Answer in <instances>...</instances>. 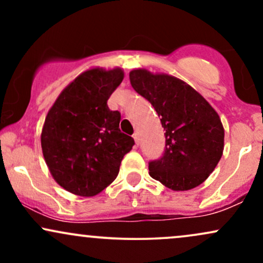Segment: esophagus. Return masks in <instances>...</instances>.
<instances>
[{"instance_id": "esophagus-1", "label": "esophagus", "mask_w": 263, "mask_h": 263, "mask_svg": "<svg viewBox=\"0 0 263 263\" xmlns=\"http://www.w3.org/2000/svg\"><path fill=\"white\" fill-rule=\"evenodd\" d=\"M134 140L136 142V146H138V143H140V135H138L137 132H135L134 134Z\"/></svg>"}]
</instances>
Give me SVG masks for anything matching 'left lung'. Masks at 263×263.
Wrapping results in <instances>:
<instances>
[{
    "label": "left lung",
    "instance_id": "8db88e82",
    "mask_svg": "<svg viewBox=\"0 0 263 263\" xmlns=\"http://www.w3.org/2000/svg\"><path fill=\"white\" fill-rule=\"evenodd\" d=\"M136 92L151 102L165 131L164 153L148 163L149 176L172 190L200 185L224 151V127L203 96L178 78L146 69L129 73Z\"/></svg>",
    "mask_w": 263,
    "mask_h": 263
}]
</instances>
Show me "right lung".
<instances>
[{
  "instance_id": "obj_1",
  "label": "right lung",
  "mask_w": 263,
  "mask_h": 263,
  "mask_svg": "<svg viewBox=\"0 0 263 263\" xmlns=\"http://www.w3.org/2000/svg\"><path fill=\"white\" fill-rule=\"evenodd\" d=\"M122 69L84 71L60 92L45 117L42 151L55 182L80 197H93L114 182L135 144L120 129L121 114L107 100L121 84Z\"/></svg>"
}]
</instances>
